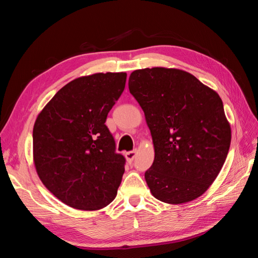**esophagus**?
I'll return each instance as SVG.
<instances>
[{
	"label": "esophagus",
	"mask_w": 258,
	"mask_h": 258,
	"mask_svg": "<svg viewBox=\"0 0 258 258\" xmlns=\"http://www.w3.org/2000/svg\"><path fill=\"white\" fill-rule=\"evenodd\" d=\"M136 155H137V151H131V152H127L126 154H124V157H126V159L129 163H131L136 158Z\"/></svg>",
	"instance_id": "1"
}]
</instances>
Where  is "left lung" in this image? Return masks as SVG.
Wrapping results in <instances>:
<instances>
[{"instance_id":"8db88e82","label":"left lung","mask_w":258,"mask_h":258,"mask_svg":"<svg viewBox=\"0 0 258 258\" xmlns=\"http://www.w3.org/2000/svg\"><path fill=\"white\" fill-rule=\"evenodd\" d=\"M129 90L145 115L155 158L145 172L153 196L179 205L212 185L229 151L231 129L218 93L178 69L136 70Z\"/></svg>"}]
</instances>
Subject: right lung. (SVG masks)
Wrapping results in <instances>:
<instances>
[{
    "label": "right lung",
    "instance_id": "obj_1",
    "mask_svg": "<svg viewBox=\"0 0 258 258\" xmlns=\"http://www.w3.org/2000/svg\"><path fill=\"white\" fill-rule=\"evenodd\" d=\"M127 73H96L63 86L37 115L33 161L42 183L67 206L97 211L110 205L124 172V157L105 126Z\"/></svg>",
    "mask_w": 258,
    "mask_h": 258
}]
</instances>
